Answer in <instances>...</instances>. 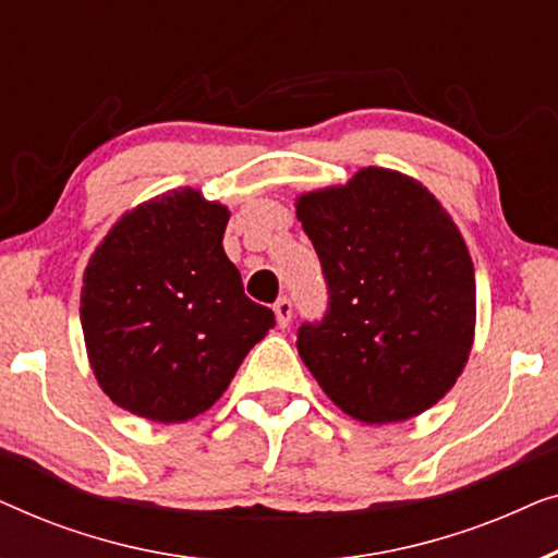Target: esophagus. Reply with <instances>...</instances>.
Returning <instances> with one entry per match:
<instances>
[{
	"label": "esophagus",
	"mask_w": 558,
	"mask_h": 558,
	"mask_svg": "<svg viewBox=\"0 0 558 558\" xmlns=\"http://www.w3.org/2000/svg\"><path fill=\"white\" fill-rule=\"evenodd\" d=\"M274 315H277L279 327H287L292 323V302H289L287 296H281V300H277V304H274Z\"/></svg>",
	"instance_id": "34e87169"
}]
</instances>
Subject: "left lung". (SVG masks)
Here are the masks:
<instances>
[{"mask_svg":"<svg viewBox=\"0 0 558 558\" xmlns=\"http://www.w3.org/2000/svg\"><path fill=\"white\" fill-rule=\"evenodd\" d=\"M296 218L327 284L323 319L296 330L323 391L365 424L434 407L475 335V271L447 210L407 174L365 167L348 185L302 195Z\"/></svg>","mask_w":558,"mask_h":558,"instance_id":"1","label":"left lung"}]
</instances>
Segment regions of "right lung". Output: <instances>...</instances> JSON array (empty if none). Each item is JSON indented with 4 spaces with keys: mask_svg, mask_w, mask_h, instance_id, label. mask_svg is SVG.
Instances as JSON below:
<instances>
[{
    "mask_svg": "<svg viewBox=\"0 0 558 558\" xmlns=\"http://www.w3.org/2000/svg\"><path fill=\"white\" fill-rule=\"evenodd\" d=\"M228 210L172 190L126 213L86 266L81 325L98 386L149 422L208 411L274 312L243 294L223 251Z\"/></svg>",
    "mask_w": 558,
    "mask_h": 558,
    "instance_id": "add662e5",
    "label": "right lung"
}]
</instances>
